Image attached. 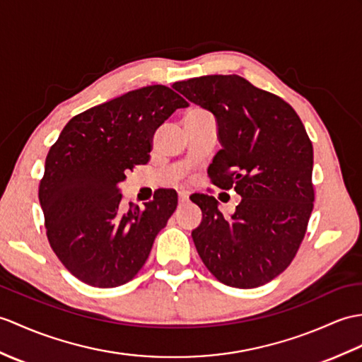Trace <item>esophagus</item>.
Wrapping results in <instances>:
<instances>
[{"label": "esophagus", "mask_w": 362, "mask_h": 362, "mask_svg": "<svg viewBox=\"0 0 362 362\" xmlns=\"http://www.w3.org/2000/svg\"><path fill=\"white\" fill-rule=\"evenodd\" d=\"M188 199H189V196H188L187 191H179V202H180V204H183V202H188Z\"/></svg>", "instance_id": "obj_1"}]
</instances>
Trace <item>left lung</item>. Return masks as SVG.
I'll list each match as a JSON object with an SVG mask.
<instances>
[{
	"label": "left lung",
	"mask_w": 362,
	"mask_h": 362,
	"mask_svg": "<svg viewBox=\"0 0 362 362\" xmlns=\"http://www.w3.org/2000/svg\"><path fill=\"white\" fill-rule=\"evenodd\" d=\"M173 88L216 117L222 149L208 174L242 197L223 216L213 196H191L202 209L191 233L200 259L230 287L270 282L296 256L313 209V146L304 124L281 97L239 75H205Z\"/></svg>",
	"instance_id": "1"
}]
</instances>
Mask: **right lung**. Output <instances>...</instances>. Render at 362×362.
<instances>
[{
  "label": "right lung",
  "instance_id": "obj_1",
  "mask_svg": "<svg viewBox=\"0 0 362 362\" xmlns=\"http://www.w3.org/2000/svg\"><path fill=\"white\" fill-rule=\"evenodd\" d=\"M187 106L162 85L126 92L75 115L49 149L38 189L46 234L81 282L114 288L145 265L177 192L160 188L143 208L129 204L123 211L119 185L134 165L148 163L156 131Z\"/></svg>",
  "mask_w": 362,
  "mask_h": 362
}]
</instances>
